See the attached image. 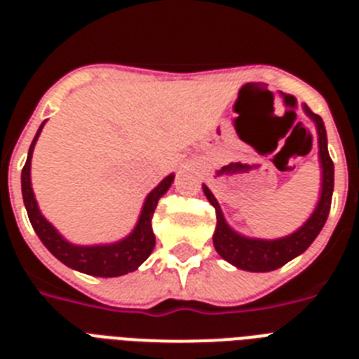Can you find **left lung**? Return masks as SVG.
Instances as JSON below:
<instances>
[{
	"label": "left lung",
	"mask_w": 359,
	"mask_h": 359,
	"mask_svg": "<svg viewBox=\"0 0 359 359\" xmlns=\"http://www.w3.org/2000/svg\"><path fill=\"white\" fill-rule=\"evenodd\" d=\"M304 111L315 122L316 133H318L322 190H320V199L315 212L297 231L286 237H280V239H253V237L241 236L233 228L228 226L217 199L214 198L207 185H203V192H205L212 207L215 208V217H217V226L214 231L215 252L223 257L224 261L233 264L236 268L244 269V271L264 273V271H273V269L284 266L291 259L309 248L311 243L316 239V236L322 231L323 224L327 221L329 210H331L332 189H334V163L329 156L327 133H325L323 120L316 113H313L306 104H304Z\"/></svg>",
	"instance_id": "8db88e82"
}]
</instances>
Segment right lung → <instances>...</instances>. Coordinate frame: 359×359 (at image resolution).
Returning a JSON list of instances; mask_svg holds the SVG:
<instances>
[{
    "label": "right lung",
    "mask_w": 359,
    "mask_h": 359,
    "mask_svg": "<svg viewBox=\"0 0 359 359\" xmlns=\"http://www.w3.org/2000/svg\"><path fill=\"white\" fill-rule=\"evenodd\" d=\"M43 126L44 122L41 123V128L37 129L36 136H34V142H32L30 149H28L27 163H25L23 170H21V192H23L25 208H27L28 219H30L32 226L36 230L41 243L62 264H66L72 269H77V271L86 275H93V277H120V275L131 273V271L138 269V266L151 255L152 248L156 244V237L152 233L151 224L152 214L156 210V205L161 196L172 185L174 174H169L156 189H152L149 192V196L145 198L144 208L140 212V217H138V223H136L135 230L128 237H123L118 243L111 244L77 246V244L68 243L55 230V226L44 219L39 207H37L34 190H32V152H34L41 131H43Z\"/></svg>",
    "instance_id": "obj_1"
}]
</instances>
